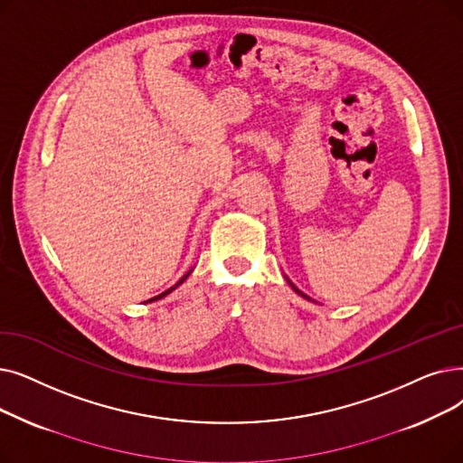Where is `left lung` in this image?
Returning a JSON list of instances; mask_svg holds the SVG:
<instances>
[{
	"instance_id": "1",
	"label": "left lung",
	"mask_w": 463,
	"mask_h": 463,
	"mask_svg": "<svg viewBox=\"0 0 463 463\" xmlns=\"http://www.w3.org/2000/svg\"><path fill=\"white\" fill-rule=\"evenodd\" d=\"M286 279H288V284H289V286H291V288H293V291H295V293H297V295H300V297H303V298H307V300H312V303H316V300H314V298H310V297H308V295H305V293H303V291H300V289H298V288H297V286H295V284H293V281H291V279H289V278H288V276H286Z\"/></svg>"
}]
</instances>
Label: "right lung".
Segmentation results:
<instances>
[{
    "instance_id": "obj_1",
    "label": "right lung",
    "mask_w": 463,
    "mask_h": 463,
    "mask_svg": "<svg viewBox=\"0 0 463 463\" xmlns=\"http://www.w3.org/2000/svg\"><path fill=\"white\" fill-rule=\"evenodd\" d=\"M191 272H193V269H191V270H189V272H187V274H184V276H182V278H179V279H177V281H175V284H174V286H172V288H170V289H166V291H163V293H160V295H156V297H153V298H149V300H147V303H153V300H158V298H163V297H166V295H170V293H172V291H174V289H175V288H179V286H182V284H184V281H185V279H187V278H189V274H191Z\"/></svg>"
}]
</instances>
